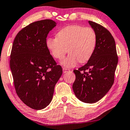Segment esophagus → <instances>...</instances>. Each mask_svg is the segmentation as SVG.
Returning a JSON list of instances; mask_svg holds the SVG:
<instances>
[{
    "mask_svg": "<svg viewBox=\"0 0 130 130\" xmlns=\"http://www.w3.org/2000/svg\"><path fill=\"white\" fill-rule=\"evenodd\" d=\"M63 73H66L67 72H70V69H67V68H66V67H63Z\"/></svg>",
    "mask_w": 130,
    "mask_h": 130,
    "instance_id": "1",
    "label": "esophagus"
}]
</instances>
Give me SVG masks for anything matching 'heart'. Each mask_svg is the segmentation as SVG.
I'll list each match as a JSON object with an SVG mask.
<instances>
[{
	"instance_id": "1",
	"label": "heart",
	"mask_w": 130,
	"mask_h": 130,
	"mask_svg": "<svg viewBox=\"0 0 130 130\" xmlns=\"http://www.w3.org/2000/svg\"><path fill=\"white\" fill-rule=\"evenodd\" d=\"M97 37L93 28L80 25L66 26L57 33V38H48L46 47L51 56L61 60L67 50L69 54L61 64L73 67L78 62L86 63L91 58L96 45Z\"/></svg>"
}]
</instances>
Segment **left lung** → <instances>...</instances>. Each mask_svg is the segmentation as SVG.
I'll return each instance as SVG.
<instances>
[{
	"label": "left lung",
	"instance_id": "obj_1",
	"mask_svg": "<svg viewBox=\"0 0 130 130\" xmlns=\"http://www.w3.org/2000/svg\"><path fill=\"white\" fill-rule=\"evenodd\" d=\"M89 24L96 34V45L88 63L73 70L76 79L73 89L80 101L93 104L111 88L118 58L114 38L110 32L97 23L89 21Z\"/></svg>",
	"mask_w": 130,
	"mask_h": 130
}]
</instances>
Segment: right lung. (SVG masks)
Segmentation results:
<instances>
[{"mask_svg":"<svg viewBox=\"0 0 130 130\" xmlns=\"http://www.w3.org/2000/svg\"><path fill=\"white\" fill-rule=\"evenodd\" d=\"M56 24L51 19L31 23L18 33L12 45L10 67L16 92L32 109L40 110L48 105L63 73L45 44Z\"/></svg>","mask_w":130,"mask_h":130,"instance_id":"obj_1","label":"right lung"}]
</instances>
